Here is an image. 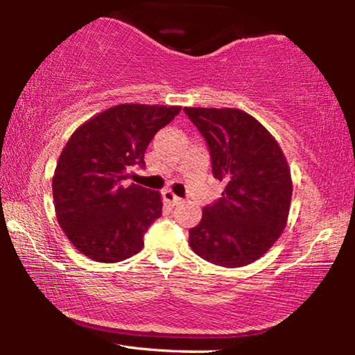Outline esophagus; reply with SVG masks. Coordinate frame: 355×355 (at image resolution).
<instances>
[{"label": "esophagus", "instance_id": "obj_1", "mask_svg": "<svg viewBox=\"0 0 355 355\" xmlns=\"http://www.w3.org/2000/svg\"><path fill=\"white\" fill-rule=\"evenodd\" d=\"M163 199H164V202H166L169 207H177V205H180V203H182V199H180L178 196L173 194V192H172L171 189H166V191L163 192Z\"/></svg>", "mask_w": 355, "mask_h": 355}]
</instances>
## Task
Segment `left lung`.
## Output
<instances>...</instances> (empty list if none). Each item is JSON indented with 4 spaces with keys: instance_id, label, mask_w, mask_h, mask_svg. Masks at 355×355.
I'll return each instance as SVG.
<instances>
[{
    "instance_id": "obj_1",
    "label": "left lung",
    "mask_w": 355,
    "mask_h": 355,
    "mask_svg": "<svg viewBox=\"0 0 355 355\" xmlns=\"http://www.w3.org/2000/svg\"><path fill=\"white\" fill-rule=\"evenodd\" d=\"M208 144L222 197L203 208L189 230L197 255L218 266L254 263L272 248L286 225L293 194L286 158L272 135L233 107H184Z\"/></svg>"
}]
</instances>
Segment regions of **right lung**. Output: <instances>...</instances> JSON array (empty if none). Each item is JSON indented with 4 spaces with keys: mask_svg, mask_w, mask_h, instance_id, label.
Masks as SVG:
<instances>
[{
    "mask_svg": "<svg viewBox=\"0 0 355 355\" xmlns=\"http://www.w3.org/2000/svg\"><path fill=\"white\" fill-rule=\"evenodd\" d=\"M180 106L123 103L83 123L65 144L53 177L59 225L83 255L116 263L142 249L163 211L158 191L127 184L133 166Z\"/></svg>",
    "mask_w": 355,
    "mask_h": 355,
    "instance_id": "right-lung-1",
    "label": "right lung"
}]
</instances>
